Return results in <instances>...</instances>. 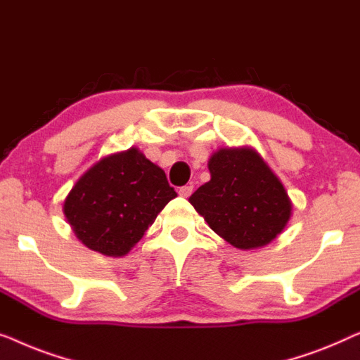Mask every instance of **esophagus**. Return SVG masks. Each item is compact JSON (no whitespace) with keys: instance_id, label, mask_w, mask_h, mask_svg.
Listing matches in <instances>:
<instances>
[{"instance_id":"1","label":"esophagus","mask_w":360,"mask_h":360,"mask_svg":"<svg viewBox=\"0 0 360 360\" xmlns=\"http://www.w3.org/2000/svg\"><path fill=\"white\" fill-rule=\"evenodd\" d=\"M192 189H194L192 186H182V187H179V195L181 197H189L192 194Z\"/></svg>"}]
</instances>
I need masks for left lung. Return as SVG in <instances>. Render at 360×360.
<instances>
[{"label":"left lung","instance_id":"left-lung-1","mask_svg":"<svg viewBox=\"0 0 360 360\" xmlns=\"http://www.w3.org/2000/svg\"><path fill=\"white\" fill-rule=\"evenodd\" d=\"M209 171L210 181L189 202L217 235L238 250H256L281 235L290 220L292 202L256 150H217Z\"/></svg>","mask_w":360,"mask_h":360}]
</instances>
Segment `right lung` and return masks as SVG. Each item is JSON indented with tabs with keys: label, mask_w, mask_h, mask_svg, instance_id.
<instances>
[{
	"label": "right lung",
	"mask_w": 360,
	"mask_h": 360,
	"mask_svg": "<svg viewBox=\"0 0 360 360\" xmlns=\"http://www.w3.org/2000/svg\"><path fill=\"white\" fill-rule=\"evenodd\" d=\"M178 195L139 148L104 156L77 181L63 214L78 240L104 256H125Z\"/></svg>",
	"instance_id": "obj_1"
}]
</instances>
